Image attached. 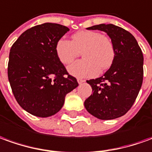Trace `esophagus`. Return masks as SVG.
Wrapping results in <instances>:
<instances>
[{
	"mask_svg": "<svg viewBox=\"0 0 152 152\" xmlns=\"http://www.w3.org/2000/svg\"><path fill=\"white\" fill-rule=\"evenodd\" d=\"M77 81H78V83H79V84H81V83H83L85 82V80H84V79H82V78H78V79H77Z\"/></svg>",
	"mask_w": 152,
	"mask_h": 152,
	"instance_id": "1",
	"label": "esophagus"
}]
</instances>
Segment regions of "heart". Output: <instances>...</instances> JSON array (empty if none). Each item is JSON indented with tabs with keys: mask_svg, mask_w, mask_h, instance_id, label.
Listing matches in <instances>:
<instances>
[{
	"mask_svg": "<svg viewBox=\"0 0 152 152\" xmlns=\"http://www.w3.org/2000/svg\"><path fill=\"white\" fill-rule=\"evenodd\" d=\"M82 54L83 59L76 61L68 68L72 76L78 78L94 77L98 71L108 69L115 58L112 39L94 30H81L72 35L71 40L60 39L55 45L58 61L68 65Z\"/></svg>",
	"mask_w": 152,
	"mask_h": 152,
	"instance_id": "1",
	"label": "heart"
}]
</instances>
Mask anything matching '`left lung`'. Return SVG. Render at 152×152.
I'll return each instance as SVG.
<instances>
[{
    "label": "left lung",
    "mask_w": 152,
    "mask_h": 152,
    "mask_svg": "<svg viewBox=\"0 0 152 152\" xmlns=\"http://www.w3.org/2000/svg\"><path fill=\"white\" fill-rule=\"evenodd\" d=\"M88 30L104 31L115 48V58L102 77L87 80L93 94L84 102L86 110L101 120L126 114L133 105L143 80V54L130 32L113 24H100Z\"/></svg>",
    "instance_id": "8db88e82"
}]
</instances>
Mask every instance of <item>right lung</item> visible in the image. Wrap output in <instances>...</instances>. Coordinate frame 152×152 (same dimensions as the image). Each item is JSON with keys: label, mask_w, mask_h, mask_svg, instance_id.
<instances>
[{"label": "right lung", "mask_w": 152, "mask_h": 152, "mask_svg": "<svg viewBox=\"0 0 152 152\" xmlns=\"http://www.w3.org/2000/svg\"><path fill=\"white\" fill-rule=\"evenodd\" d=\"M69 30L55 23H44L26 30L13 44L8 79L15 98L24 110L39 118L57 113L66 94L78 86L58 61L55 45Z\"/></svg>", "instance_id": "right-lung-1"}]
</instances>
